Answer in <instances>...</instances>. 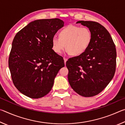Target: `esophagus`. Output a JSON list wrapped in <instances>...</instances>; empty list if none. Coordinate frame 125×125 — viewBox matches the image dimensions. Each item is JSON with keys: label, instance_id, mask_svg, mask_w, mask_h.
<instances>
[{"label": "esophagus", "instance_id": "esophagus-1", "mask_svg": "<svg viewBox=\"0 0 125 125\" xmlns=\"http://www.w3.org/2000/svg\"><path fill=\"white\" fill-rule=\"evenodd\" d=\"M67 58H65V57H64V64H65V63H66V62H67Z\"/></svg>", "mask_w": 125, "mask_h": 125}]
</instances>
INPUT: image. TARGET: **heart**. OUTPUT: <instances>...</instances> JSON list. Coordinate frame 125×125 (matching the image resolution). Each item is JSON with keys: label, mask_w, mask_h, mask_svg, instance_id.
Returning a JSON list of instances; mask_svg holds the SVG:
<instances>
[{"label": "heart", "mask_w": 125, "mask_h": 125, "mask_svg": "<svg viewBox=\"0 0 125 125\" xmlns=\"http://www.w3.org/2000/svg\"><path fill=\"white\" fill-rule=\"evenodd\" d=\"M92 41V33L88 27L69 25L59 32V37L52 39V49L60 54L66 47L67 52L74 56L85 52Z\"/></svg>", "instance_id": "1"}]
</instances>
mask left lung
Returning a JSON list of instances; mask_svg holds the SVG:
<instances>
[{"label":"left lung","instance_id":"1","mask_svg":"<svg viewBox=\"0 0 125 125\" xmlns=\"http://www.w3.org/2000/svg\"><path fill=\"white\" fill-rule=\"evenodd\" d=\"M92 33L89 47L83 54L66 62L69 83L82 96L96 95L104 89L116 71L115 45L108 31L95 21H78Z\"/></svg>","mask_w":125,"mask_h":125}]
</instances>
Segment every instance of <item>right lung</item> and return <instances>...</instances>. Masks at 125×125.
Masks as SVG:
<instances>
[{
    "instance_id": "1",
    "label": "right lung",
    "mask_w": 125,
    "mask_h": 125,
    "mask_svg": "<svg viewBox=\"0 0 125 125\" xmlns=\"http://www.w3.org/2000/svg\"><path fill=\"white\" fill-rule=\"evenodd\" d=\"M64 22L58 18L37 20L16 33L9 57L12 82L20 92L32 99L49 93L64 60L52 50V39Z\"/></svg>"
}]
</instances>
